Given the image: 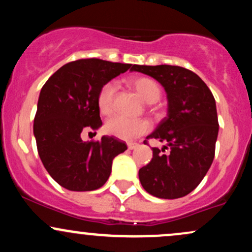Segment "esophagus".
Returning <instances> with one entry per match:
<instances>
[{
    "label": "esophagus",
    "mask_w": 252,
    "mask_h": 252,
    "mask_svg": "<svg viewBox=\"0 0 252 252\" xmlns=\"http://www.w3.org/2000/svg\"><path fill=\"white\" fill-rule=\"evenodd\" d=\"M136 147H138V143H136V142H129V143H128V148H129L130 150L135 149Z\"/></svg>",
    "instance_id": "1"
}]
</instances>
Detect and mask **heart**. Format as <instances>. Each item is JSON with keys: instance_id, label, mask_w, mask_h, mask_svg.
Returning a JSON list of instances; mask_svg holds the SVG:
<instances>
[{"instance_id": "b5f03b06", "label": "heart", "mask_w": 252, "mask_h": 252, "mask_svg": "<svg viewBox=\"0 0 252 252\" xmlns=\"http://www.w3.org/2000/svg\"><path fill=\"white\" fill-rule=\"evenodd\" d=\"M132 88L146 103H155L161 96V89L155 80L147 77H137L131 80ZM116 84L110 82L103 86L98 94V108L103 115H109L115 109ZM105 131L122 140H131L144 134L149 129V123L141 118H130L123 115H115L106 121Z\"/></svg>"}]
</instances>
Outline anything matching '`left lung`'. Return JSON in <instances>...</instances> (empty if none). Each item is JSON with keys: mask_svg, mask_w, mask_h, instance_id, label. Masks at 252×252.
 <instances>
[{"mask_svg": "<svg viewBox=\"0 0 252 252\" xmlns=\"http://www.w3.org/2000/svg\"><path fill=\"white\" fill-rule=\"evenodd\" d=\"M130 71L158 80L168 100L167 117L147 136L166 146L152 148V161L138 170L141 185L156 198L187 195L200 184L215 158L219 130L215 97L198 74L180 66L134 65Z\"/></svg>", "mask_w": 252, "mask_h": 252, "instance_id": "obj_1", "label": "left lung"}]
</instances>
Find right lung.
<instances>
[{
	"instance_id": "1",
	"label": "right lung",
	"mask_w": 252,
	"mask_h": 252,
	"mask_svg": "<svg viewBox=\"0 0 252 252\" xmlns=\"http://www.w3.org/2000/svg\"><path fill=\"white\" fill-rule=\"evenodd\" d=\"M131 63L80 59L63 65L40 91L33 132L43 167L63 189L85 192L102 187L112 160L126 144L114 136L84 142L83 131L102 126L98 94Z\"/></svg>"
}]
</instances>
